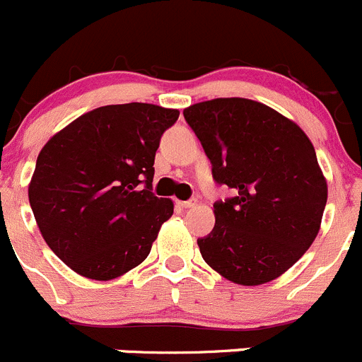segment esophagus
Masks as SVG:
<instances>
[{"label":"esophagus","instance_id":"obj_1","mask_svg":"<svg viewBox=\"0 0 362 362\" xmlns=\"http://www.w3.org/2000/svg\"><path fill=\"white\" fill-rule=\"evenodd\" d=\"M177 206L182 207V209H189V207H195L197 206V200H177Z\"/></svg>","mask_w":362,"mask_h":362}]
</instances>
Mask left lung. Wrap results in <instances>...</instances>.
<instances>
[{"instance_id": "1", "label": "left lung", "mask_w": 362, "mask_h": 362, "mask_svg": "<svg viewBox=\"0 0 362 362\" xmlns=\"http://www.w3.org/2000/svg\"><path fill=\"white\" fill-rule=\"evenodd\" d=\"M213 165L235 197L214 204L216 223L197 239L207 266L232 284L276 280L320 230L327 182L301 128L248 98H214L182 110Z\"/></svg>"}]
</instances>
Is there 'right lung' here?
Here are the masks:
<instances>
[{
  "mask_svg": "<svg viewBox=\"0 0 362 362\" xmlns=\"http://www.w3.org/2000/svg\"><path fill=\"white\" fill-rule=\"evenodd\" d=\"M177 109L105 105L52 135L28 195L49 248L81 276L107 281L144 262L170 199L151 192L155 155Z\"/></svg>",
  "mask_w": 362,
  "mask_h": 362,
  "instance_id": "obj_1",
  "label": "right lung"
}]
</instances>
